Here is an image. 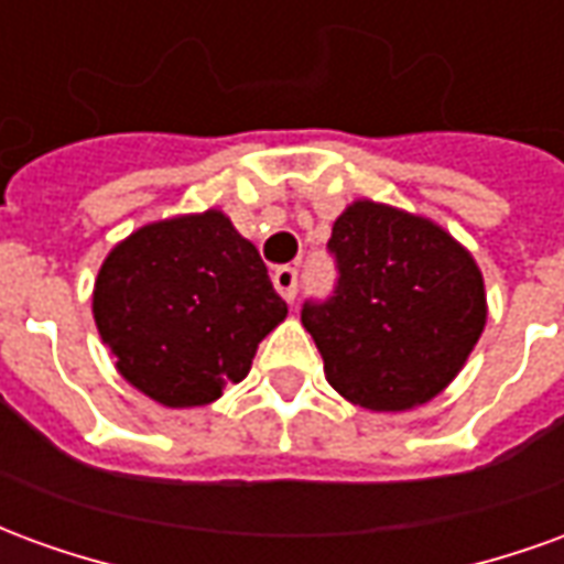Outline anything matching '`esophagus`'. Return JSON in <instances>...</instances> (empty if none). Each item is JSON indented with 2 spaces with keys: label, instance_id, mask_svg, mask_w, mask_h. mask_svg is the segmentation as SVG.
<instances>
[{
  "label": "esophagus",
  "instance_id": "esophagus-1",
  "mask_svg": "<svg viewBox=\"0 0 564 564\" xmlns=\"http://www.w3.org/2000/svg\"><path fill=\"white\" fill-rule=\"evenodd\" d=\"M271 283H274V290L281 293V299L286 302H293L295 299V286H299V271L290 269V265H283L271 274Z\"/></svg>",
  "mask_w": 564,
  "mask_h": 564
}]
</instances>
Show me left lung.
Instances as JSON below:
<instances>
[{"instance_id":"8db88e82","label":"left lung","mask_w":564,"mask_h":564,"mask_svg":"<svg viewBox=\"0 0 564 564\" xmlns=\"http://www.w3.org/2000/svg\"><path fill=\"white\" fill-rule=\"evenodd\" d=\"M338 286L302 323L329 387L378 414L414 411L447 390L486 326L471 250L423 214L356 198L332 226Z\"/></svg>"}]
</instances>
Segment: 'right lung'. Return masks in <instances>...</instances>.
<instances>
[{"label": "right lung", "instance_id": "1", "mask_svg": "<svg viewBox=\"0 0 564 564\" xmlns=\"http://www.w3.org/2000/svg\"><path fill=\"white\" fill-rule=\"evenodd\" d=\"M93 319L129 387L162 408H202L241 383L286 319L253 241L220 208L139 226L93 283Z\"/></svg>", "mask_w": 564, "mask_h": 564}]
</instances>
